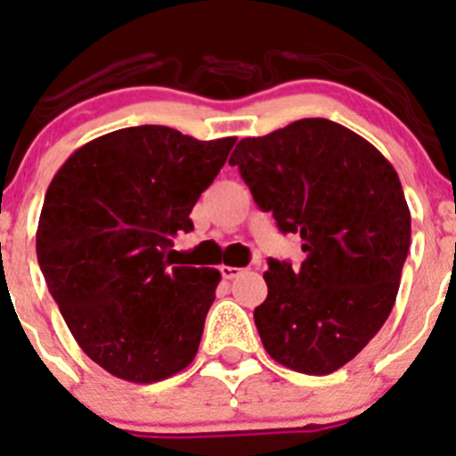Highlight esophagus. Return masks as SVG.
Instances as JSON below:
<instances>
[{
	"label": "esophagus",
	"mask_w": 456,
	"mask_h": 456,
	"mask_svg": "<svg viewBox=\"0 0 456 456\" xmlns=\"http://www.w3.org/2000/svg\"><path fill=\"white\" fill-rule=\"evenodd\" d=\"M240 272H242L240 267H232V265H223V267H220V274H223L224 279H229V281L236 279V276L240 274Z\"/></svg>",
	"instance_id": "1"
}]
</instances>
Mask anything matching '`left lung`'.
<instances>
[{
	"instance_id": "1",
	"label": "left lung",
	"mask_w": 456,
	"mask_h": 456,
	"mask_svg": "<svg viewBox=\"0 0 456 456\" xmlns=\"http://www.w3.org/2000/svg\"><path fill=\"white\" fill-rule=\"evenodd\" d=\"M229 164L281 232L304 240L301 267L267 261V299L254 310L263 346L292 371H338L382 329L398 295L411 240L398 173L329 118L240 139Z\"/></svg>"
}]
</instances>
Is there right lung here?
<instances>
[{"label":"right lung","instance_id":"right-lung-1","mask_svg":"<svg viewBox=\"0 0 456 456\" xmlns=\"http://www.w3.org/2000/svg\"><path fill=\"white\" fill-rule=\"evenodd\" d=\"M236 137L123 127L71 152L46 189L37 263L78 346L137 385L193 362L220 272L173 261V238Z\"/></svg>","mask_w":456,"mask_h":456}]
</instances>
